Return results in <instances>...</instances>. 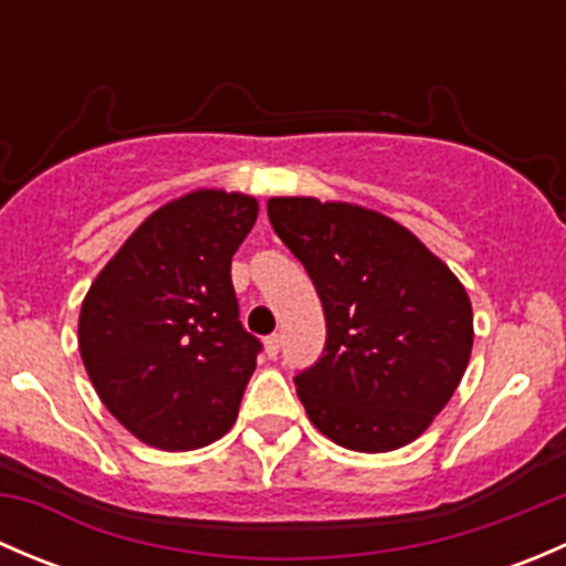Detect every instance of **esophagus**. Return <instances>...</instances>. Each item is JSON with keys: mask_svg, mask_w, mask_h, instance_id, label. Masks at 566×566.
I'll return each instance as SVG.
<instances>
[{"mask_svg": "<svg viewBox=\"0 0 566 566\" xmlns=\"http://www.w3.org/2000/svg\"><path fill=\"white\" fill-rule=\"evenodd\" d=\"M262 345H265L268 358H276V356H279V350H282V336H279V334L265 336V342H262Z\"/></svg>", "mask_w": 566, "mask_h": 566, "instance_id": "esophagus-1", "label": "esophagus"}]
</instances>
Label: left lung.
I'll return each mask as SVG.
<instances>
[{
  "label": "left lung",
  "mask_w": 566,
  "mask_h": 566,
  "mask_svg": "<svg viewBox=\"0 0 566 566\" xmlns=\"http://www.w3.org/2000/svg\"><path fill=\"white\" fill-rule=\"evenodd\" d=\"M268 219L304 262L328 339L295 375L312 424L353 452H394L447 408L473 347L465 287L408 227L378 210L271 197Z\"/></svg>",
  "instance_id": "8db88e82"
}]
</instances>
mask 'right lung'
I'll return each mask as SVG.
<instances>
[{"mask_svg": "<svg viewBox=\"0 0 566 566\" xmlns=\"http://www.w3.org/2000/svg\"><path fill=\"white\" fill-rule=\"evenodd\" d=\"M256 210L241 191L182 193L130 232L84 295V369L147 447L191 452L235 424L260 342L238 319L230 265Z\"/></svg>", "mask_w": 566, "mask_h": 566, "instance_id": "right-lung-1", "label": "right lung"}]
</instances>
